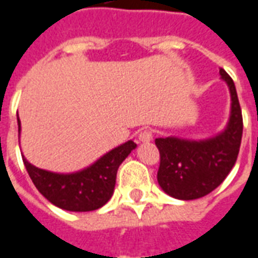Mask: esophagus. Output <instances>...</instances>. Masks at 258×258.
<instances>
[{
	"mask_svg": "<svg viewBox=\"0 0 258 258\" xmlns=\"http://www.w3.org/2000/svg\"><path fill=\"white\" fill-rule=\"evenodd\" d=\"M152 140V132L150 131H143L139 135V142L142 143H150Z\"/></svg>",
	"mask_w": 258,
	"mask_h": 258,
	"instance_id": "34e87169",
	"label": "esophagus"
}]
</instances>
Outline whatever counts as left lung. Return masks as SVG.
I'll use <instances>...</instances> for the list:
<instances>
[{
  "instance_id": "1",
  "label": "left lung",
  "mask_w": 258,
  "mask_h": 258,
  "mask_svg": "<svg viewBox=\"0 0 258 258\" xmlns=\"http://www.w3.org/2000/svg\"><path fill=\"white\" fill-rule=\"evenodd\" d=\"M231 95V111L227 125L208 139L192 140L169 136L155 139L161 165L158 184L172 198L192 201L219 187L234 168L239 152L243 121L234 81L220 69Z\"/></svg>"
}]
</instances>
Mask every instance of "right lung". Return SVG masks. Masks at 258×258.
Returning <instances> with one entry per match:
<instances>
[{"label":"right lung","mask_w":258,"mask_h":258,"mask_svg":"<svg viewBox=\"0 0 258 258\" xmlns=\"http://www.w3.org/2000/svg\"><path fill=\"white\" fill-rule=\"evenodd\" d=\"M18 127L20 137L22 125L19 115ZM136 147L133 140H127L89 166L73 173L44 170L30 163L23 154L22 157L34 185L50 204L69 212H90L100 209L110 201L115 188L118 168Z\"/></svg>","instance_id":"add662e5"}]
</instances>
